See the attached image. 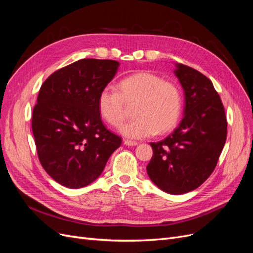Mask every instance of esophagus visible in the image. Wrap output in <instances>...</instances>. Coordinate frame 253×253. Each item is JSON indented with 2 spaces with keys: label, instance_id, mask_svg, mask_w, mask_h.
Returning a JSON list of instances; mask_svg holds the SVG:
<instances>
[{
  "label": "esophagus",
  "instance_id": "1",
  "mask_svg": "<svg viewBox=\"0 0 253 253\" xmlns=\"http://www.w3.org/2000/svg\"><path fill=\"white\" fill-rule=\"evenodd\" d=\"M124 144H126V147H135V145H137L138 144V142H136V141H132V140H127V139H126V140H124Z\"/></svg>",
  "mask_w": 253,
  "mask_h": 253
}]
</instances>
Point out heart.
Masks as SVG:
<instances>
[{
    "label": "heart",
    "instance_id": "obj_1",
    "mask_svg": "<svg viewBox=\"0 0 253 253\" xmlns=\"http://www.w3.org/2000/svg\"><path fill=\"white\" fill-rule=\"evenodd\" d=\"M119 90L104 87L98 96L97 105L101 117L112 126L122 125L127 105H135L136 119L122 126L119 132L129 139H143L165 134L177 125L182 110L180 88L151 72H138L119 82Z\"/></svg>",
    "mask_w": 253,
    "mask_h": 253
}]
</instances>
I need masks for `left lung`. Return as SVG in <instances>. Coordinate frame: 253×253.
<instances>
[{"label":"left lung","mask_w":253,"mask_h":253,"mask_svg":"<svg viewBox=\"0 0 253 253\" xmlns=\"http://www.w3.org/2000/svg\"><path fill=\"white\" fill-rule=\"evenodd\" d=\"M175 67L185 95L183 118L167 138L150 143L153 156L147 172L160 190L179 195L200 187L215 169L226 142L227 120L212 82L192 67Z\"/></svg>","instance_id":"obj_1"}]
</instances>
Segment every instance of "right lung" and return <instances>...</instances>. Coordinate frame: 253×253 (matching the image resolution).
<instances>
[{
    "label": "right lung",
    "mask_w": 253,
    "mask_h": 253,
    "mask_svg": "<svg viewBox=\"0 0 253 253\" xmlns=\"http://www.w3.org/2000/svg\"><path fill=\"white\" fill-rule=\"evenodd\" d=\"M114 60L81 59L50 75L33 112L40 163L66 188H83L101 175L121 138L103 126L97 100L116 75Z\"/></svg>",
    "instance_id": "1"
}]
</instances>
